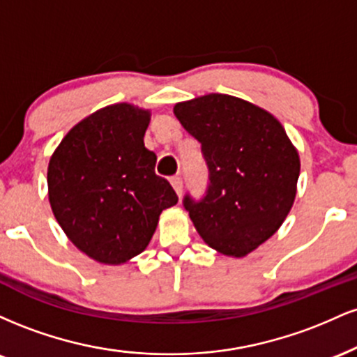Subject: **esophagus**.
<instances>
[{
	"mask_svg": "<svg viewBox=\"0 0 357 357\" xmlns=\"http://www.w3.org/2000/svg\"><path fill=\"white\" fill-rule=\"evenodd\" d=\"M171 186L174 188L176 195L181 196V192H183V181H181V178H178V176L171 178Z\"/></svg>",
	"mask_w": 357,
	"mask_h": 357,
	"instance_id": "1",
	"label": "esophagus"
}]
</instances>
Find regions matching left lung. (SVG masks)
Instances as JSON below:
<instances>
[{"label": "left lung", "instance_id": "obj_1", "mask_svg": "<svg viewBox=\"0 0 357 357\" xmlns=\"http://www.w3.org/2000/svg\"><path fill=\"white\" fill-rule=\"evenodd\" d=\"M174 116L202 142L210 184L184 196L196 231L216 252L241 258L282 227L297 195L301 159L272 114L227 93L178 102Z\"/></svg>", "mask_w": 357, "mask_h": 357}]
</instances>
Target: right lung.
I'll return each instance as SVG.
<instances>
[{"instance_id":"1","label":"right lung","mask_w":357,"mask_h":357,"mask_svg":"<svg viewBox=\"0 0 357 357\" xmlns=\"http://www.w3.org/2000/svg\"><path fill=\"white\" fill-rule=\"evenodd\" d=\"M149 121L151 110L127 102L96 110L68 130L48 162L53 215L99 264L122 265L144 252L159 215L178 203L144 146Z\"/></svg>"}]
</instances>
